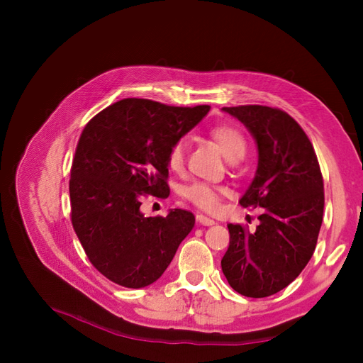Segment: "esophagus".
Returning a JSON list of instances; mask_svg holds the SVG:
<instances>
[{"label": "esophagus", "instance_id": "34e87169", "mask_svg": "<svg viewBox=\"0 0 363 363\" xmlns=\"http://www.w3.org/2000/svg\"><path fill=\"white\" fill-rule=\"evenodd\" d=\"M196 219H197V223H200V225H204V226H211V225H213L215 223V220L213 219H211V218H207V216H204V215H196Z\"/></svg>", "mask_w": 363, "mask_h": 363}]
</instances>
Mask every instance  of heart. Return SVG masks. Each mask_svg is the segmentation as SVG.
Listing matches in <instances>:
<instances>
[{"instance_id":"heart-1","label":"heart","mask_w":363,"mask_h":363,"mask_svg":"<svg viewBox=\"0 0 363 363\" xmlns=\"http://www.w3.org/2000/svg\"><path fill=\"white\" fill-rule=\"evenodd\" d=\"M211 137L216 141L225 157L237 162L245 156L247 140L242 132L233 125H218L212 128ZM185 140H177L167 151V166L172 172H181L185 164ZM228 188L223 185H213L207 182H193L185 186L184 197L207 212L218 208L222 197L228 196Z\"/></svg>"}]
</instances>
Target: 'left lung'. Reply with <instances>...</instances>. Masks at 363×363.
I'll use <instances>...</instances> for the list:
<instances>
[{"instance_id": "obj_1", "label": "left lung", "mask_w": 363, "mask_h": 363, "mask_svg": "<svg viewBox=\"0 0 363 363\" xmlns=\"http://www.w3.org/2000/svg\"><path fill=\"white\" fill-rule=\"evenodd\" d=\"M250 130L259 163L242 207L262 208L255 231L230 223L222 272L245 297H268L291 284L315 252L323 215L316 152L289 113L268 106L223 107Z\"/></svg>"}]
</instances>
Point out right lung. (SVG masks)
Returning a JSON list of instances; mask_svg holds the SVG:
<instances>
[{
  "instance_id": "add662e5",
  "label": "right lung",
  "mask_w": 363,
  "mask_h": 363,
  "mask_svg": "<svg viewBox=\"0 0 363 363\" xmlns=\"http://www.w3.org/2000/svg\"><path fill=\"white\" fill-rule=\"evenodd\" d=\"M208 110L125 99L84 128L70 169V218L89 262L114 284L157 281L191 233V212L145 218L140 207L147 194L169 196L167 151Z\"/></svg>"
}]
</instances>
